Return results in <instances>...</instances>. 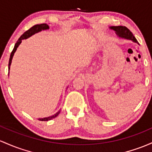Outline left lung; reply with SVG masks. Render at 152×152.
<instances>
[{"instance_id":"left-lung-1","label":"left lung","mask_w":152,"mask_h":152,"mask_svg":"<svg viewBox=\"0 0 152 152\" xmlns=\"http://www.w3.org/2000/svg\"><path fill=\"white\" fill-rule=\"evenodd\" d=\"M110 29L114 30L115 31L116 34L120 37L124 38V39H129V40H132L134 42L138 43L137 39H136L133 34H132L131 31L128 29L126 26H110Z\"/></svg>"}]
</instances>
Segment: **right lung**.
<instances>
[{"label":"right lung","mask_w":152,"mask_h":152,"mask_svg":"<svg viewBox=\"0 0 152 152\" xmlns=\"http://www.w3.org/2000/svg\"><path fill=\"white\" fill-rule=\"evenodd\" d=\"M50 29V26H48L47 24H36L34 25V26H33L32 27L30 28L29 29H28L27 31H26L24 34H22L21 37H19V39H18V41L16 42V43L14 45V49H13L12 52H11V56H10V58H9V62H8V70L10 69V66H11V61H12V58H13V56H14L15 52H16V50H17V48L19 47V45L20 44H21V41H22V39H27V38H29V37H31V35H33V34H36V33L39 32V31H41L42 30H45V29ZM60 112L61 111H58L57 113H56V114H54L52 116H50V117H48V118H39V121H50V120L53 119V118H56L58 115H59Z\"/></svg>","instance_id":"1"}]
</instances>
